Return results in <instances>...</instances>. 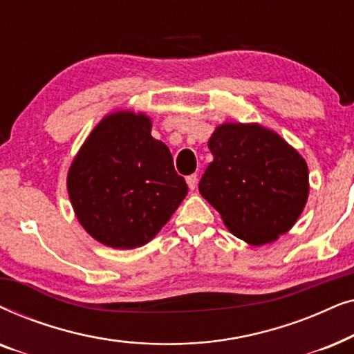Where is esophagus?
<instances>
[{
	"label": "esophagus",
	"instance_id": "1",
	"mask_svg": "<svg viewBox=\"0 0 354 354\" xmlns=\"http://www.w3.org/2000/svg\"><path fill=\"white\" fill-rule=\"evenodd\" d=\"M187 183H188V188H190V190H195L196 185H198V176H196V174H193V176H188Z\"/></svg>",
	"mask_w": 354,
	"mask_h": 354
}]
</instances>
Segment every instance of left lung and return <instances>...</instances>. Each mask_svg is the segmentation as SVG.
<instances>
[{
    "instance_id": "left-lung-1",
    "label": "left lung",
    "mask_w": 354,
    "mask_h": 354,
    "mask_svg": "<svg viewBox=\"0 0 354 354\" xmlns=\"http://www.w3.org/2000/svg\"><path fill=\"white\" fill-rule=\"evenodd\" d=\"M212 162L200 193L232 234L261 246L295 225L309 193L308 164L297 149L259 124H222L207 142Z\"/></svg>"
}]
</instances>
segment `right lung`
I'll return each instance as SVG.
<instances>
[{"label": "right lung", "instance_id": "1", "mask_svg": "<svg viewBox=\"0 0 354 354\" xmlns=\"http://www.w3.org/2000/svg\"><path fill=\"white\" fill-rule=\"evenodd\" d=\"M67 192L82 227L118 250L153 240L187 196L172 154L151 137V119L118 111L91 130L67 174Z\"/></svg>", "mask_w": 354, "mask_h": 354}]
</instances>
